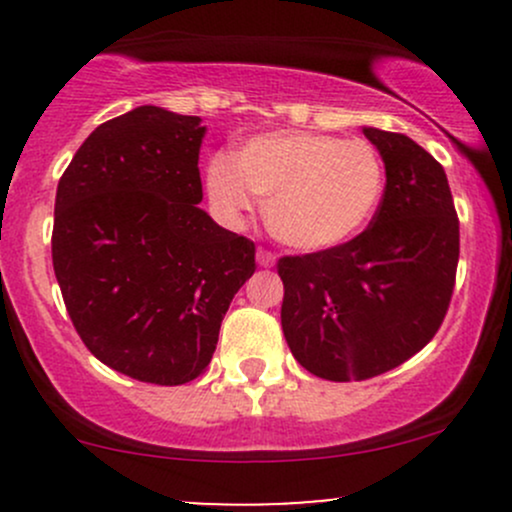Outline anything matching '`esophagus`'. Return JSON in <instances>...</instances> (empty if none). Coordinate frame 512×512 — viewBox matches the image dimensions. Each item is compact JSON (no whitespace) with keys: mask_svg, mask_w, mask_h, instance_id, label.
Returning a JSON list of instances; mask_svg holds the SVG:
<instances>
[{"mask_svg":"<svg viewBox=\"0 0 512 512\" xmlns=\"http://www.w3.org/2000/svg\"><path fill=\"white\" fill-rule=\"evenodd\" d=\"M274 262H276V255L272 250H264V248L257 250V264H260V267H274Z\"/></svg>","mask_w":512,"mask_h":512,"instance_id":"1","label":"esophagus"}]
</instances>
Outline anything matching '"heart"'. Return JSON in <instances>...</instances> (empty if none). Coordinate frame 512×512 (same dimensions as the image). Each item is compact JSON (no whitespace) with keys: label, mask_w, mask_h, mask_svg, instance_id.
Instances as JSON below:
<instances>
[{"label":"heart","mask_w":512,"mask_h":512,"mask_svg":"<svg viewBox=\"0 0 512 512\" xmlns=\"http://www.w3.org/2000/svg\"><path fill=\"white\" fill-rule=\"evenodd\" d=\"M214 207L240 219L253 197L264 202L276 240L305 252L330 250L361 231L385 190V163L366 139L272 132L214 156L207 166Z\"/></svg>","instance_id":"1"}]
</instances>
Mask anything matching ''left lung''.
Here are the masks:
<instances>
[{
    "instance_id": "8db88e82",
    "label": "left lung",
    "mask_w": 512,
    "mask_h": 512,
    "mask_svg": "<svg viewBox=\"0 0 512 512\" xmlns=\"http://www.w3.org/2000/svg\"><path fill=\"white\" fill-rule=\"evenodd\" d=\"M385 192L366 231L330 250L286 255L281 327L317 378L349 383L402 366L436 337L460 260V221L440 163L397 132L366 127Z\"/></svg>"
}]
</instances>
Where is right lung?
Wrapping results in <instances>:
<instances>
[{"label": "right lung", "instance_id": "obj_1", "mask_svg": "<svg viewBox=\"0 0 512 512\" xmlns=\"http://www.w3.org/2000/svg\"><path fill=\"white\" fill-rule=\"evenodd\" d=\"M195 115L142 105L88 134L62 173L52 267L81 342L117 373L182 385L209 366L255 274V243L202 202Z\"/></svg>", "mask_w": 512, "mask_h": 512}]
</instances>
